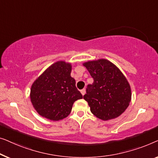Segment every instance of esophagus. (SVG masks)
Wrapping results in <instances>:
<instances>
[{
  "mask_svg": "<svg viewBox=\"0 0 158 158\" xmlns=\"http://www.w3.org/2000/svg\"><path fill=\"white\" fill-rule=\"evenodd\" d=\"M80 92H81L82 95H84V94H85V92H86V89H82L80 91Z\"/></svg>",
  "mask_w": 158,
  "mask_h": 158,
  "instance_id": "34e87169",
  "label": "esophagus"
}]
</instances>
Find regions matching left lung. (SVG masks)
I'll return each mask as SVG.
<instances>
[{
  "instance_id": "8db88e82",
  "label": "left lung",
  "mask_w": 158,
  "mask_h": 158,
  "mask_svg": "<svg viewBox=\"0 0 158 158\" xmlns=\"http://www.w3.org/2000/svg\"><path fill=\"white\" fill-rule=\"evenodd\" d=\"M83 65L94 79L83 97L92 114L104 121L120 116L128 107L132 97L126 77L107 59L89 61Z\"/></svg>"
}]
</instances>
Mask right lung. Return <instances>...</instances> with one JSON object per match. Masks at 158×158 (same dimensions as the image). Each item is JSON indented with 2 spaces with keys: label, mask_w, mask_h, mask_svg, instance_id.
I'll use <instances>...</instances> for the list:
<instances>
[{
  "label": "right lung",
  "mask_w": 158,
  "mask_h": 158,
  "mask_svg": "<svg viewBox=\"0 0 158 158\" xmlns=\"http://www.w3.org/2000/svg\"><path fill=\"white\" fill-rule=\"evenodd\" d=\"M71 72L70 63L59 61L46 69L33 83L31 101L41 116L53 121L61 120L70 114L74 102L82 99Z\"/></svg>",
  "instance_id": "right-lung-1"
}]
</instances>
